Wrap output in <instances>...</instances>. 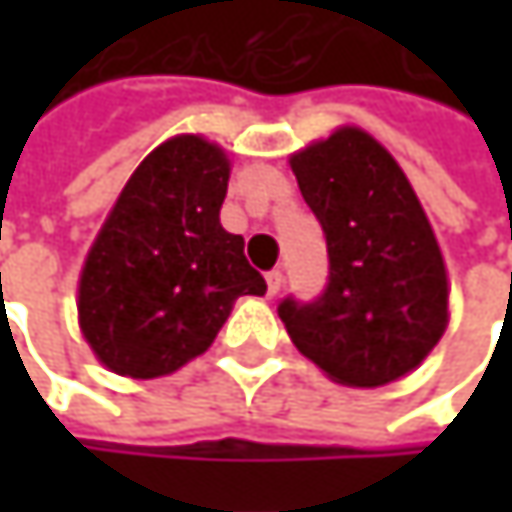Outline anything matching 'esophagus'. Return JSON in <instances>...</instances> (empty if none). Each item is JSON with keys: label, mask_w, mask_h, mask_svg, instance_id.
<instances>
[{"label": "esophagus", "mask_w": 512, "mask_h": 512, "mask_svg": "<svg viewBox=\"0 0 512 512\" xmlns=\"http://www.w3.org/2000/svg\"><path fill=\"white\" fill-rule=\"evenodd\" d=\"M281 281H284L281 269H272V272H266V290H269V296H275V293L281 290Z\"/></svg>", "instance_id": "1"}]
</instances>
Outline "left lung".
I'll return each instance as SVG.
<instances>
[{
  "label": "left lung",
  "mask_w": 512,
  "mask_h": 512,
  "mask_svg": "<svg viewBox=\"0 0 512 512\" xmlns=\"http://www.w3.org/2000/svg\"><path fill=\"white\" fill-rule=\"evenodd\" d=\"M290 168L329 249L323 296L278 305L293 347L347 388L409 376L451 320L445 257L409 177L353 124L290 154Z\"/></svg>",
  "instance_id": "left-lung-1"
}]
</instances>
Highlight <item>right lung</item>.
Returning <instances> with one entry per match:
<instances>
[{
	"label": "right lung",
	"mask_w": 512,
	"mask_h": 512,
	"mask_svg": "<svg viewBox=\"0 0 512 512\" xmlns=\"http://www.w3.org/2000/svg\"><path fill=\"white\" fill-rule=\"evenodd\" d=\"M228 177L225 148L180 133L124 183L76 284L79 332L106 370L168 376L210 350L240 296L266 293L219 222Z\"/></svg>",
	"instance_id": "1"
}]
</instances>
